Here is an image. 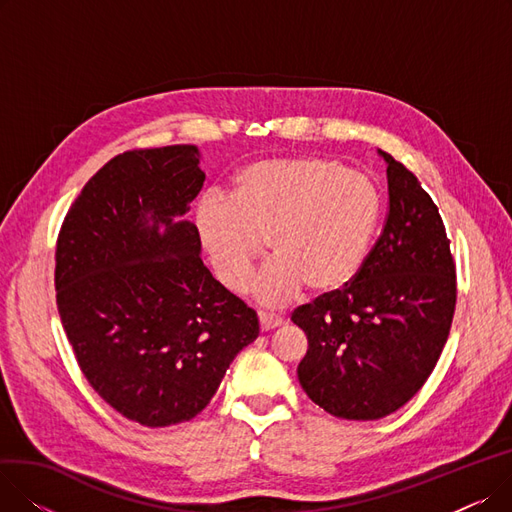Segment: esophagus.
Here are the masks:
<instances>
[{
  "label": "esophagus",
  "mask_w": 512,
  "mask_h": 512,
  "mask_svg": "<svg viewBox=\"0 0 512 512\" xmlns=\"http://www.w3.org/2000/svg\"><path fill=\"white\" fill-rule=\"evenodd\" d=\"M284 324V321L280 317H274V315H267V313H259V328L261 332H270V330H276Z\"/></svg>",
  "instance_id": "obj_1"
}]
</instances>
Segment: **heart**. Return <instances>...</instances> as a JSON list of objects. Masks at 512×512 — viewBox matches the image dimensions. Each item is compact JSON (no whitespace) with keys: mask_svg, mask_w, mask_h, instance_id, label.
Masks as SVG:
<instances>
[{"mask_svg":"<svg viewBox=\"0 0 512 512\" xmlns=\"http://www.w3.org/2000/svg\"><path fill=\"white\" fill-rule=\"evenodd\" d=\"M380 220L373 180L324 157L253 164L228 201L209 199L197 213L201 245L218 280L234 294L251 286L263 240L274 259L253 282L265 307H286L305 286L315 294L351 284L367 259Z\"/></svg>","mask_w":512,"mask_h":512,"instance_id":"b5f03b06","label":"heart"}]
</instances>
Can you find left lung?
<instances>
[{
  "instance_id": "1",
  "label": "left lung",
  "mask_w": 512,
  "mask_h": 512,
  "mask_svg": "<svg viewBox=\"0 0 512 512\" xmlns=\"http://www.w3.org/2000/svg\"><path fill=\"white\" fill-rule=\"evenodd\" d=\"M388 213L361 272L294 309L309 338L299 382L317 407L373 421L421 390L448 340L456 265L438 205L390 153Z\"/></svg>"
}]
</instances>
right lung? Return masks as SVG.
<instances>
[{"mask_svg":"<svg viewBox=\"0 0 512 512\" xmlns=\"http://www.w3.org/2000/svg\"><path fill=\"white\" fill-rule=\"evenodd\" d=\"M193 145L132 149L83 186L56 242V303L76 363L114 411L147 427L199 415L257 313L203 265Z\"/></svg>","mask_w":512,"mask_h":512,"instance_id":"1","label":"right lung"}]
</instances>
